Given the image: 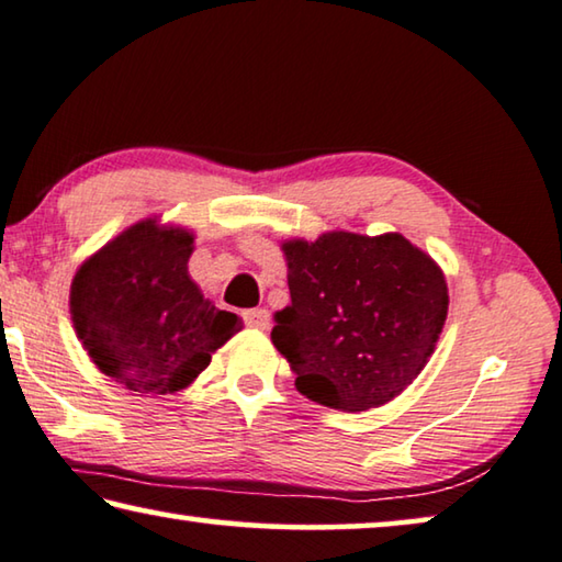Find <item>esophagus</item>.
Instances as JSON below:
<instances>
[{
	"instance_id": "34e87169",
	"label": "esophagus",
	"mask_w": 562,
	"mask_h": 562,
	"mask_svg": "<svg viewBox=\"0 0 562 562\" xmlns=\"http://www.w3.org/2000/svg\"><path fill=\"white\" fill-rule=\"evenodd\" d=\"M243 319H245V325L252 327V329H267V327H270V313H267L265 307L245 310Z\"/></svg>"
}]
</instances>
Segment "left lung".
Here are the masks:
<instances>
[{"label":"left lung","mask_w":562,"mask_h":562,"mask_svg":"<svg viewBox=\"0 0 562 562\" xmlns=\"http://www.w3.org/2000/svg\"><path fill=\"white\" fill-rule=\"evenodd\" d=\"M282 249L290 305L274 315L272 345L300 393L347 413L403 393L448 317L440 267L397 233H327Z\"/></svg>","instance_id":"8db88e82"}]
</instances>
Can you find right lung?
<instances>
[{"label": "right lung", "mask_w": 562, "mask_h": 562, "mask_svg": "<svg viewBox=\"0 0 562 562\" xmlns=\"http://www.w3.org/2000/svg\"><path fill=\"white\" fill-rule=\"evenodd\" d=\"M192 239L145 220L75 274L69 307L79 340L106 378L135 393L187 387L243 327L187 274Z\"/></svg>", "instance_id": "right-lung-1"}]
</instances>
